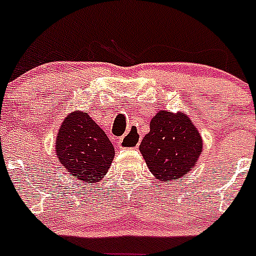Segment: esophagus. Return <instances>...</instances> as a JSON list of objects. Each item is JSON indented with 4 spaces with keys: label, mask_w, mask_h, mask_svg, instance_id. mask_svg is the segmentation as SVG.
<instances>
[{
    "label": "esophagus",
    "mask_w": 256,
    "mask_h": 256,
    "mask_svg": "<svg viewBox=\"0 0 256 256\" xmlns=\"http://www.w3.org/2000/svg\"><path fill=\"white\" fill-rule=\"evenodd\" d=\"M140 137L134 132H128L126 136H123L119 141V146L123 148H138Z\"/></svg>",
    "instance_id": "esophagus-1"
}]
</instances>
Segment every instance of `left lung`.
Returning <instances> with one entry per match:
<instances>
[{"instance_id": "obj_1", "label": "left lung", "mask_w": 256, "mask_h": 256, "mask_svg": "<svg viewBox=\"0 0 256 256\" xmlns=\"http://www.w3.org/2000/svg\"><path fill=\"white\" fill-rule=\"evenodd\" d=\"M140 151L158 180L172 182L191 170L202 151V140L188 116L162 110L151 119Z\"/></svg>"}]
</instances>
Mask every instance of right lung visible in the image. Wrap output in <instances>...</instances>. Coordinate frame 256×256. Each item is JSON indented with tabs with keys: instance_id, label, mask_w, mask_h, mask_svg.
Returning a JSON list of instances; mask_svg holds the SVG:
<instances>
[{
	"instance_id": "1",
	"label": "right lung",
	"mask_w": 256,
	"mask_h": 256,
	"mask_svg": "<svg viewBox=\"0 0 256 256\" xmlns=\"http://www.w3.org/2000/svg\"><path fill=\"white\" fill-rule=\"evenodd\" d=\"M61 165L83 183H96L108 173L115 151L112 144L87 112H70L56 137Z\"/></svg>"
}]
</instances>
